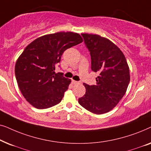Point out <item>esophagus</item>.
<instances>
[{
	"label": "esophagus",
	"mask_w": 151,
	"mask_h": 151,
	"mask_svg": "<svg viewBox=\"0 0 151 151\" xmlns=\"http://www.w3.org/2000/svg\"><path fill=\"white\" fill-rule=\"evenodd\" d=\"M72 83H73V84H79L80 82H78V81H76V80H72Z\"/></svg>",
	"instance_id": "34e87169"
}]
</instances>
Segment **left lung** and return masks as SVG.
I'll return each instance as SVG.
<instances>
[{
  "mask_svg": "<svg viewBox=\"0 0 151 151\" xmlns=\"http://www.w3.org/2000/svg\"><path fill=\"white\" fill-rule=\"evenodd\" d=\"M91 57V69L98 72L96 85L84 83L86 93L78 102L95 114L112 110L127 92L130 82L129 67L118 47L100 35L81 34Z\"/></svg>",
  "mask_w": 151,
  "mask_h": 151,
  "instance_id": "left-lung-1",
  "label": "left lung"
}]
</instances>
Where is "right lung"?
Wrapping results in <instances>:
<instances>
[{"label":"right lung","instance_id":"add662e5","mask_svg":"<svg viewBox=\"0 0 151 151\" xmlns=\"http://www.w3.org/2000/svg\"><path fill=\"white\" fill-rule=\"evenodd\" d=\"M78 33L56 32L36 38L26 47L15 65V75L22 96L38 109L59 104L71 79L55 72L66 49L82 42Z\"/></svg>","mask_w":151,"mask_h":151}]
</instances>
